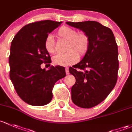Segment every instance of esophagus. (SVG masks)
Listing matches in <instances>:
<instances>
[{
	"label": "esophagus",
	"instance_id": "obj_1",
	"mask_svg": "<svg viewBox=\"0 0 132 132\" xmlns=\"http://www.w3.org/2000/svg\"><path fill=\"white\" fill-rule=\"evenodd\" d=\"M65 70H66V74H69V68L68 67H66V68H65Z\"/></svg>",
	"mask_w": 132,
	"mask_h": 132
}]
</instances>
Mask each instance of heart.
<instances>
[{"mask_svg": "<svg viewBox=\"0 0 132 132\" xmlns=\"http://www.w3.org/2000/svg\"><path fill=\"white\" fill-rule=\"evenodd\" d=\"M59 38L68 40L65 53L55 55L52 58L54 64L57 66H66L77 62L78 55L81 56L87 53L90 45V37L85 31H78L73 28L63 26L57 31ZM45 48L48 53L53 54L55 51V42L51 35L45 40Z\"/></svg>", "mask_w": 132, "mask_h": 132, "instance_id": "b5f03b06", "label": "heart"}]
</instances>
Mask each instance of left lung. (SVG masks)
<instances>
[{"label": "left lung", "mask_w": 132, "mask_h": 132, "mask_svg": "<svg viewBox=\"0 0 132 132\" xmlns=\"http://www.w3.org/2000/svg\"><path fill=\"white\" fill-rule=\"evenodd\" d=\"M66 24L90 37L87 53L69 71L76 79L71 87L73 102L80 108H93L106 99L117 81L118 51L114 36L110 28L94 21Z\"/></svg>", "instance_id": "left-lung-1"}]
</instances>
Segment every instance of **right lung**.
Segmentation results:
<instances>
[{
    "label": "right lung",
    "mask_w": 132,
    "mask_h": 132,
    "mask_svg": "<svg viewBox=\"0 0 132 132\" xmlns=\"http://www.w3.org/2000/svg\"><path fill=\"white\" fill-rule=\"evenodd\" d=\"M61 23L51 20L30 23L16 33L11 42L9 77L19 97L31 106L49 103L55 83L66 76L62 66H51L47 71L40 66L43 62H51L45 40Z\"/></svg>",
    "instance_id": "obj_1"
}]
</instances>
